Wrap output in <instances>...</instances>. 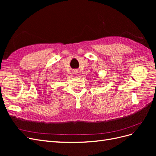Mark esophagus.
I'll use <instances>...</instances> for the list:
<instances>
[{
    "mask_svg": "<svg viewBox=\"0 0 156 156\" xmlns=\"http://www.w3.org/2000/svg\"><path fill=\"white\" fill-rule=\"evenodd\" d=\"M77 73H78L77 70H74V71H73V73H74V74H77Z\"/></svg>",
    "mask_w": 156,
    "mask_h": 156,
    "instance_id": "esophagus-1",
    "label": "esophagus"
}]
</instances>
